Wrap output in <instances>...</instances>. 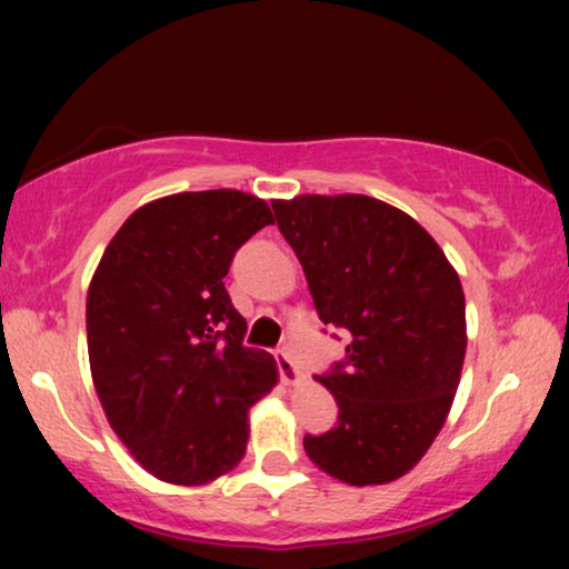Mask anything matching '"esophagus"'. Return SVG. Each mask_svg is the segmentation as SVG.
<instances>
[{
  "label": "esophagus",
  "instance_id": "obj_1",
  "mask_svg": "<svg viewBox=\"0 0 569 569\" xmlns=\"http://www.w3.org/2000/svg\"><path fill=\"white\" fill-rule=\"evenodd\" d=\"M274 360H277V370H279V376H282L284 383H298L300 370H298V365H295L292 355L287 352V349H277Z\"/></svg>",
  "mask_w": 569,
  "mask_h": 569
}]
</instances>
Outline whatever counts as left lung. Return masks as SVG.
I'll return each mask as SVG.
<instances>
[{
  "label": "left lung",
  "mask_w": 569,
  "mask_h": 569,
  "mask_svg": "<svg viewBox=\"0 0 569 569\" xmlns=\"http://www.w3.org/2000/svg\"><path fill=\"white\" fill-rule=\"evenodd\" d=\"M271 207L318 318L349 339L345 360L318 376L337 425L306 435V453L355 487L399 479L453 403L466 355L461 279L430 232L386 201L306 193Z\"/></svg>",
  "instance_id": "left-lung-1"
}]
</instances>
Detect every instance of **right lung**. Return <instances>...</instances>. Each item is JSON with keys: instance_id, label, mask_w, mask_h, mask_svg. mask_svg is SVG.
<instances>
[{"instance_id": "obj_1", "label": "right lung", "mask_w": 569, "mask_h": 569, "mask_svg": "<svg viewBox=\"0 0 569 569\" xmlns=\"http://www.w3.org/2000/svg\"><path fill=\"white\" fill-rule=\"evenodd\" d=\"M274 222L243 191H186L137 209L88 290L92 383L108 422L152 477L207 485L246 453L248 409L277 383L274 357L243 345L224 274Z\"/></svg>"}]
</instances>
